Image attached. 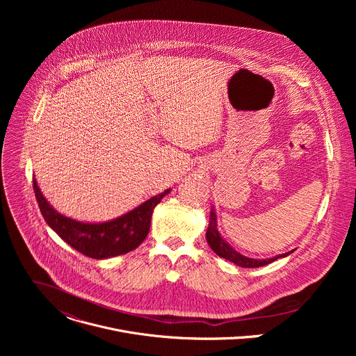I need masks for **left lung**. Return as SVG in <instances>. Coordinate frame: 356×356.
I'll return each instance as SVG.
<instances>
[{"instance_id": "left-lung-1", "label": "left lung", "mask_w": 356, "mask_h": 356, "mask_svg": "<svg viewBox=\"0 0 356 356\" xmlns=\"http://www.w3.org/2000/svg\"><path fill=\"white\" fill-rule=\"evenodd\" d=\"M211 217H210V224H209V229H207V234H206V238H207V242L209 245L211 246V249L217 253L218 257L241 266V268H259V266H265V265H269L272 262H275L276 259L279 258H284L287 257L289 253L291 252H287V253H282V255H277L275 258H270V259H250V258H246L243 255H241V253H238L236 250H234L222 238L221 235L218 234V229H217V217L216 214L211 211L210 213Z\"/></svg>"}]
</instances>
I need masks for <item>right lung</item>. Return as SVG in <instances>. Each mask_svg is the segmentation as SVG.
I'll return each mask as SVG.
<instances>
[{
	"label": "right lung",
	"mask_w": 356,
	"mask_h": 356,
	"mask_svg": "<svg viewBox=\"0 0 356 356\" xmlns=\"http://www.w3.org/2000/svg\"><path fill=\"white\" fill-rule=\"evenodd\" d=\"M33 191L44 221L66 243L88 258L107 259L124 255L143 242L154 209L170 190L149 198L134 211L103 224H84L59 214L42 195L35 179Z\"/></svg>",
	"instance_id": "obj_1"
}]
</instances>
